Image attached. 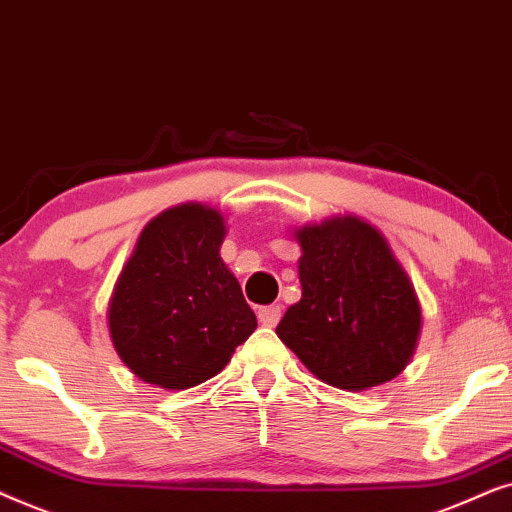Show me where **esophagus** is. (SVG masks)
Listing matches in <instances>:
<instances>
[{"instance_id":"1","label":"esophagus","mask_w":512,"mask_h":512,"mask_svg":"<svg viewBox=\"0 0 512 512\" xmlns=\"http://www.w3.org/2000/svg\"><path fill=\"white\" fill-rule=\"evenodd\" d=\"M257 318H260L262 325L267 327H274L278 320H281V306L278 304H271V306H262L260 311H257Z\"/></svg>"}]
</instances>
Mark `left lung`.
I'll return each instance as SVG.
<instances>
[{"label":"left lung","instance_id":"1","mask_svg":"<svg viewBox=\"0 0 512 512\" xmlns=\"http://www.w3.org/2000/svg\"><path fill=\"white\" fill-rule=\"evenodd\" d=\"M302 299L276 335L325 384L365 391L403 372L421 309L410 278L372 224L335 217L299 229Z\"/></svg>","mask_w":512,"mask_h":512}]
</instances>
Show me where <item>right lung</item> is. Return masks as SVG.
<instances>
[{
  "mask_svg": "<svg viewBox=\"0 0 512 512\" xmlns=\"http://www.w3.org/2000/svg\"><path fill=\"white\" fill-rule=\"evenodd\" d=\"M222 238V215L201 203L166 210L140 234L107 316L114 349L147 384H203L255 332Z\"/></svg>",
  "mask_w": 512,
  "mask_h": 512,
  "instance_id": "right-lung-1",
  "label": "right lung"
}]
</instances>
